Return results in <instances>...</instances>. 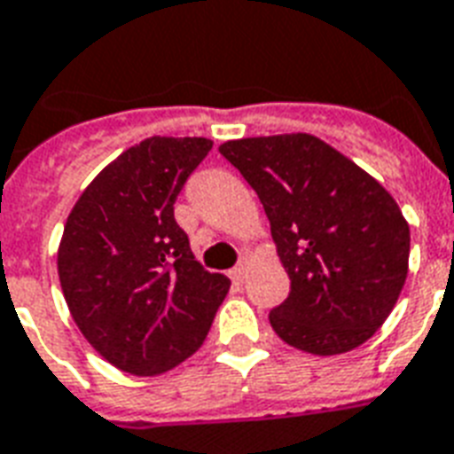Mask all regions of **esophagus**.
Listing matches in <instances>:
<instances>
[{
    "mask_svg": "<svg viewBox=\"0 0 454 454\" xmlns=\"http://www.w3.org/2000/svg\"><path fill=\"white\" fill-rule=\"evenodd\" d=\"M247 270H248V258H241L239 263L234 265V268H231V279H234V282H241V279L247 278Z\"/></svg>",
    "mask_w": 454,
    "mask_h": 454,
    "instance_id": "34e87169",
    "label": "esophagus"
}]
</instances>
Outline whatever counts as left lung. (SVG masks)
Masks as SVG:
<instances>
[{
	"label": "left lung",
	"instance_id": "1",
	"mask_svg": "<svg viewBox=\"0 0 454 454\" xmlns=\"http://www.w3.org/2000/svg\"><path fill=\"white\" fill-rule=\"evenodd\" d=\"M220 153L258 193L292 282L272 330L318 356L366 342L407 279L409 224L393 196L316 136L241 138Z\"/></svg>",
	"mask_w": 454,
	"mask_h": 454
}]
</instances>
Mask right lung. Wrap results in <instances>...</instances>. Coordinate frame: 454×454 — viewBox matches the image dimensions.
I'll use <instances>...</instances> for the list:
<instances>
[{
	"instance_id": "obj_1",
	"label": "right lung",
	"mask_w": 454,
	"mask_h": 454,
	"mask_svg": "<svg viewBox=\"0 0 454 454\" xmlns=\"http://www.w3.org/2000/svg\"><path fill=\"white\" fill-rule=\"evenodd\" d=\"M213 148L153 136L95 176L71 210L57 255L76 325L100 356L158 376L199 349L230 279L193 261L175 203Z\"/></svg>"
}]
</instances>
